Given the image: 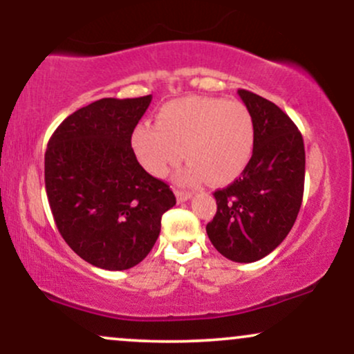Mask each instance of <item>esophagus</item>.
Returning a JSON list of instances; mask_svg holds the SVG:
<instances>
[{
	"label": "esophagus",
	"mask_w": 354,
	"mask_h": 354,
	"mask_svg": "<svg viewBox=\"0 0 354 354\" xmlns=\"http://www.w3.org/2000/svg\"><path fill=\"white\" fill-rule=\"evenodd\" d=\"M191 198V193L189 191H181V189H178L176 191V200H178V203H185V201H188Z\"/></svg>",
	"instance_id": "34e87169"
}]
</instances>
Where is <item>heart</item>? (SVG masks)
<instances>
[{
	"label": "heart",
	"mask_w": 354,
	"mask_h": 354,
	"mask_svg": "<svg viewBox=\"0 0 354 354\" xmlns=\"http://www.w3.org/2000/svg\"><path fill=\"white\" fill-rule=\"evenodd\" d=\"M131 145L148 173L165 178L185 158L189 161L178 174L183 185H198L206 178L213 185H228L245 171L253 156V118L239 101L209 96H186L160 109L156 124L141 123Z\"/></svg>",
	"instance_id": "obj_1"
}]
</instances>
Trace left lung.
<instances>
[{"instance_id": "1", "label": "left lung", "mask_w": 354, "mask_h": 354, "mask_svg": "<svg viewBox=\"0 0 354 354\" xmlns=\"http://www.w3.org/2000/svg\"><path fill=\"white\" fill-rule=\"evenodd\" d=\"M254 124V148L241 178L214 191L216 214L206 225L209 241L225 258L253 263L281 245L303 201V136L286 113L246 89H238Z\"/></svg>"}]
</instances>
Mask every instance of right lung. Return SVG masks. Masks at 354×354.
I'll list each match as a JSON object with an SVG mask.
<instances>
[{"label": "right lung", "instance_id": "add662e5", "mask_svg": "<svg viewBox=\"0 0 354 354\" xmlns=\"http://www.w3.org/2000/svg\"><path fill=\"white\" fill-rule=\"evenodd\" d=\"M153 96L103 98L78 109L53 133L44 185L58 231L89 265L129 270L148 256L173 191L146 173L131 135Z\"/></svg>", "mask_w": 354, "mask_h": 354}]
</instances>
